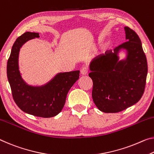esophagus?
Masks as SVG:
<instances>
[{
  "label": "esophagus",
  "instance_id": "obj_1",
  "mask_svg": "<svg viewBox=\"0 0 154 154\" xmlns=\"http://www.w3.org/2000/svg\"><path fill=\"white\" fill-rule=\"evenodd\" d=\"M88 69L86 66L83 67L81 69V74L82 75H86L88 74Z\"/></svg>",
  "mask_w": 154,
  "mask_h": 154
}]
</instances>
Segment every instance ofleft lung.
Returning a JSON list of instances; mask_svg holds the SVG:
<instances>
[{"label": "left lung", "mask_w": 154, "mask_h": 154, "mask_svg": "<svg viewBox=\"0 0 154 154\" xmlns=\"http://www.w3.org/2000/svg\"><path fill=\"white\" fill-rule=\"evenodd\" d=\"M128 42L107 51L90 62L89 77L93 82L92 96L100 111L116 113L136 104L145 90L147 62L140 39L124 27ZM126 57L120 59L121 52Z\"/></svg>", "instance_id": "obj_1"}]
</instances>
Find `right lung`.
<instances>
[{
  "mask_svg": "<svg viewBox=\"0 0 154 154\" xmlns=\"http://www.w3.org/2000/svg\"><path fill=\"white\" fill-rule=\"evenodd\" d=\"M35 38H40L38 33L27 31L16 39L7 61V78L14 101L21 110L35 116L50 118L62 111L68 92L79 79L80 71L58 72L41 86L28 84L19 70V53L24 43Z\"/></svg>",
  "mask_w": 154,
  "mask_h": 154,
  "instance_id": "obj_1",
  "label": "right lung"
}]
</instances>
